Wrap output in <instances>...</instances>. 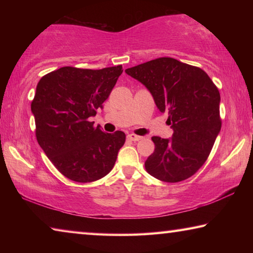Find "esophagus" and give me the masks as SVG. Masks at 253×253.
<instances>
[{"mask_svg":"<svg viewBox=\"0 0 253 253\" xmlns=\"http://www.w3.org/2000/svg\"><path fill=\"white\" fill-rule=\"evenodd\" d=\"M127 138L130 139V140H134V142H138L143 138L142 136H138V135H135V134H128L127 135Z\"/></svg>","mask_w":253,"mask_h":253,"instance_id":"1","label":"esophagus"}]
</instances>
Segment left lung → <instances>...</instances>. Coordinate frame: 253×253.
Returning <instances> with one entry per match:
<instances>
[{"mask_svg":"<svg viewBox=\"0 0 253 253\" xmlns=\"http://www.w3.org/2000/svg\"><path fill=\"white\" fill-rule=\"evenodd\" d=\"M168 113L170 139L154 136L155 151L145 169L157 179L181 182L202 168L221 130L220 92L208 74L173 58H158L125 70Z\"/></svg>","mask_w":253,"mask_h":253,"instance_id":"8db88e82","label":"left lung"}]
</instances>
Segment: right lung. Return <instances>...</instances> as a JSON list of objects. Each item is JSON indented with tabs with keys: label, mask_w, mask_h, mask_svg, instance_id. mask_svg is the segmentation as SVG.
<instances>
[{
	"label": "right lung",
	"mask_w": 253,
	"mask_h": 253,
	"mask_svg": "<svg viewBox=\"0 0 253 253\" xmlns=\"http://www.w3.org/2000/svg\"><path fill=\"white\" fill-rule=\"evenodd\" d=\"M122 72V66L99 70L62 67L37 85L31 104L37 140L55 169L72 181L89 183L106 176L125 144V132H104L89 122Z\"/></svg>",
	"instance_id": "1"
}]
</instances>
